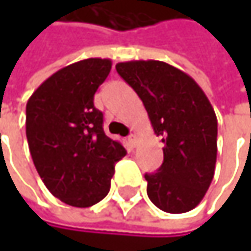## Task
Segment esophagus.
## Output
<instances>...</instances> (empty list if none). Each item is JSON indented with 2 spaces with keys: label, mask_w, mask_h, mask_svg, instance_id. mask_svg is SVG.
Returning <instances> with one entry per match:
<instances>
[{
  "label": "esophagus",
  "mask_w": 251,
  "mask_h": 251,
  "mask_svg": "<svg viewBox=\"0 0 251 251\" xmlns=\"http://www.w3.org/2000/svg\"><path fill=\"white\" fill-rule=\"evenodd\" d=\"M127 141H129L132 145H135V144H136V135H135V133H130V135L127 136Z\"/></svg>",
  "instance_id": "esophagus-1"
}]
</instances>
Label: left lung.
Masks as SVG:
<instances>
[{"instance_id":"obj_1","label":"left lung","mask_w":251,"mask_h":251,"mask_svg":"<svg viewBox=\"0 0 251 251\" xmlns=\"http://www.w3.org/2000/svg\"><path fill=\"white\" fill-rule=\"evenodd\" d=\"M118 74L142 100L151 125L164 144V161L147 173V193L164 212L192 211L214 178L218 122L196 81L161 61H129Z\"/></svg>"}]
</instances>
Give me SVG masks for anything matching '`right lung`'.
Segmentation results:
<instances>
[{
    "label": "right lung",
    "instance_id": "obj_1",
    "mask_svg": "<svg viewBox=\"0 0 251 251\" xmlns=\"http://www.w3.org/2000/svg\"><path fill=\"white\" fill-rule=\"evenodd\" d=\"M110 59L88 58L50 75L25 106V135L34 167L48 190L76 208L93 206L110 190L115 164L126 155L103 130L94 94Z\"/></svg>",
    "mask_w": 251,
    "mask_h": 251
}]
</instances>
